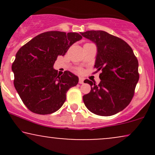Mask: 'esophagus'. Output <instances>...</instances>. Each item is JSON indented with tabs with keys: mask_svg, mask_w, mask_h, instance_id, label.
<instances>
[{
	"mask_svg": "<svg viewBox=\"0 0 155 155\" xmlns=\"http://www.w3.org/2000/svg\"><path fill=\"white\" fill-rule=\"evenodd\" d=\"M79 84H83L84 83V79H83V78H79Z\"/></svg>",
	"mask_w": 155,
	"mask_h": 155,
	"instance_id": "1",
	"label": "esophagus"
}]
</instances>
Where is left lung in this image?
Wrapping results in <instances>:
<instances>
[{"instance_id": "1", "label": "left lung", "mask_w": 155, "mask_h": 155, "mask_svg": "<svg viewBox=\"0 0 155 155\" xmlns=\"http://www.w3.org/2000/svg\"><path fill=\"white\" fill-rule=\"evenodd\" d=\"M81 34L97 46L95 68L101 81L98 85L90 80V93L83 96L86 107L99 116L116 114L128 106L139 79L138 62L133 51L124 41L103 31H88ZM96 71V72H97Z\"/></svg>"}]
</instances>
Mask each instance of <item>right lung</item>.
<instances>
[{"instance_id": "add662e5", "label": "right lung", "mask_w": 155, "mask_h": 155, "mask_svg": "<svg viewBox=\"0 0 155 155\" xmlns=\"http://www.w3.org/2000/svg\"><path fill=\"white\" fill-rule=\"evenodd\" d=\"M81 38L77 33L45 32L19 49L12 66L14 84L30 111L49 114L61 108L68 90L77 84L79 78L68 71L60 76L53 65L58 56L65 55Z\"/></svg>"}]
</instances>
